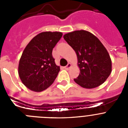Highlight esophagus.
I'll list each match as a JSON object with an SVG mask.
<instances>
[{
    "label": "esophagus",
    "mask_w": 128,
    "mask_h": 128,
    "mask_svg": "<svg viewBox=\"0 0 128 128\" xmlns=\"http://www.w3.org/2000/svg\"><path fill=\"white\" fill-rule=\"evenodd\" d=\"M71 66H72V65H71V63H68V64H67V65L65 66V69H66V70H68V69H69V68H70Z\"/></svg>",
    "instance_id": "obj_1"
}]
</instances>
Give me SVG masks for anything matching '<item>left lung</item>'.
I'll return each mask as SVG.
<instances>
[{
    "label": "left lung",
    "mask_w": 128,
    "mask_h": 128,
    "mask_svg": "<svg viewBox=\"0 0 128 128\" xmlns=\"http://www.w3.org/2000/svg\"><path fill=\"white\" fill-rule=\"evenodd\" d=\"M63 38L76 53L80 73L74 81L84 88L102 84L112 72V60L97 37L84 30L65 34Z\"/></svg>",
    "instance_id": "left-lung-1"
}]
</instances>
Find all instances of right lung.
I'll return each instance as SVG.
<instances>
[{
	"label": "right lung",
	"instance_id": "1",
	"mask_svg": "<svg viewBox=\"0 0 128 128\" xmlns=\"http://www.w3.org/2000/svg\"><path fill=\"white\" fill-rule=\"evenodd\" d=\"M61 32L46 31L34 37L24 50L18 64V75L29 90L42 92L50 86L60 70L52 55L62 38Z\"/></svg>",
	"mask_w": 128,
	"mask_h": 128
}]
</instances>
